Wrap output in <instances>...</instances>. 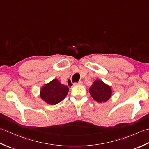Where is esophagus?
Segmentation results:
<instances>
[{"instance_id":"obj_1","label":"esophagus","mask_w":149,"mask_h":149,"mask_svg":"<svg viewBox=\"0 0 149 149\" xmlns=\"http://www.w3.org/2000/svg\"><path fill=\"white\" fill-rule=\"evenodd\" d=\"M83 84V82L81 81H78V82H77V83H74V86H77V85H82Z\"/></svg>"}]
</instances>
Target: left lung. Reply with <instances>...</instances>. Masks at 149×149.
Instances as JSON below:
<instances>
[{"instance_id":"8db88e82","label":"left lung","mask_w":149,"mask_h":149,"mask_svg":"<svg viewBox=\"0 0 149 149\" xmlns=\"http://www.w3.org/2000/svg\"><path fill=\"white\" fill-rule=\"evenodd\" d=\"M92 98L99 103H105L110 99L113 90L110 86L100 80H96L89 88Z\"/></svg>"}]
</instances>
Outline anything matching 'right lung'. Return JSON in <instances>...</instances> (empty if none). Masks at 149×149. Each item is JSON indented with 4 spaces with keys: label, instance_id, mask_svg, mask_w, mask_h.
Wrapping results in <instances>:
<instances>
[{
    "label": "right lung",
    "instance_id": "right-lung-1",
    "mask_svg": "<svg viewBox=\"0 0 149 149\" xmlns=\"http://www.w3.org/2000/svg\"><path fill=\"white\" fill-rule=\"evenodd\" d=\"M69 90L68 86L60 83L57 79H53L41 88L40 96L46 104L54 105L65 98Z\"/></svg>",
    "mask_w": 149,
    "mask_h": 149
}]
</instances>
